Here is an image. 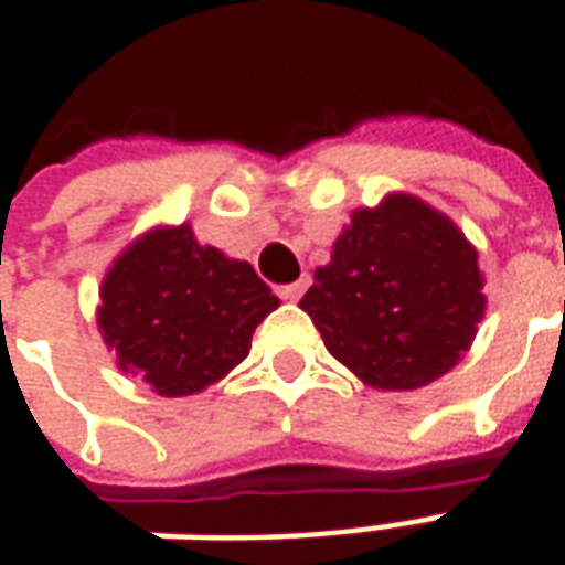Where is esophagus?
Returning <instances> with one entry per match:
<instances>
[{
	"instance_id": "obj_1",
	"label": "esophagus",
	"mask_w": 565,
	"mask_h": 565,
	"mask_svg": "<svg viewBox=\"0 0 565 565\" xmlns=\"http://www.w3.org/2000/svg\"><path fill=\"white\" fill-rule=\"evenodd\" d=\"M306 287H308V278H299V281H294V284H287V287H281L278 294H281V299H290V302H296L299 296L306 294Z\"/></svg>"
}]
</instances>
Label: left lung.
Listing matches in <instances>:
<instances>
[{
  "label": "left lung",
  "instance_id": "1",
  "mask_svg": "<svg viewBox=\"0 0 565 565\" xmlns=\"http://www.w3.org/2000/svg\"><path fill=\"white\" fill-rule=\"evenodd\" d=\"M299 308L342 366L375 391H417L457 366L484 318L478 250L412 193L356 209Z\"/></svg>",
  "mask_w": 565,
  "mask_h": 565
}]
</instances>
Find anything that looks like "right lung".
Segmentation results:
<instances>
[{"label": "right lung", "mask_w": 565, "mask_h": 565, "mask_svg": "<svg viewBox=\"0 0 565 565\" xmlns=\"http://www.w3.org/2000/svg\"><path fill=\"white\" fill-rule=\"evenodd\" d=\"M281 306L245 259L199 245L193 226H150L108 266L96 323L117 369L178 399L226 379Z\"/></svg>", "instance_id": "right-lung-1"}]
</instances>
